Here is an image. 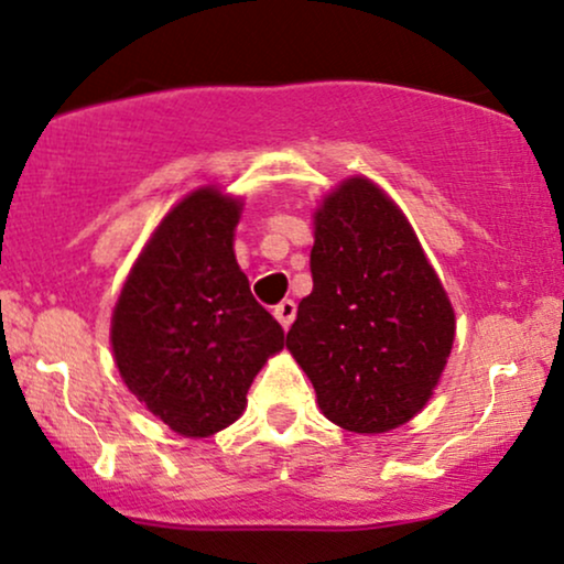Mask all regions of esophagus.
Returning a JSON list of instances; mask_svg holds the SVG:
<instances>
[{
  "label": "esophagus",
  "mask_w": 564,
  "mask_h": 564,
  "mask_svg": "<svg viewBox=\"0 0 564 564\" xmlns=\"http://www.w3.org/2000/svg\"><path fill=\"white\" fill-rule=\"evenodd\" d=\"M273 315H275V321L289 330V325L294 323V317H296V304L291 302V300H283L281 304H275Z\"/></svg>",
  "instance_id": "34e87169"
}]
</instances>
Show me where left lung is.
<instances>
[{"label": "left lung", "mask_w": 564, "mask_h": 564, "mask_svg": "<svg viewBox=\"0 0 564 564\" xmlns=\"http://www.w3.org/2000/svg\"><path fill=\"white\" fill-rule=\"evenodd\" d=\"M312 294L286 347L323 415L355 433L415 417L454 341V310L406 217L368 178H349L315 215Z\"/></svg>", "instance_id": "8db88e82"}]
</instances>
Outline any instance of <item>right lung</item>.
Instances as JSON below:
<instances>
[{"label":"right lung","mask_w":564,"mask_h":564,"mask_svg":"<svg viewBox=\"0 0 564 564\" xmlns=\"http://www.w3.org/2000/svg\"><path fill=\"white\" fill-rule=\"evenodd\" d=\"M239 209L215 188L188 194L154 230L115 304L120 376L181 436L234 423L264 359L286 344L234 257Z\"/></svg>","instance_id":"right-lung-1"}]
</instances>
